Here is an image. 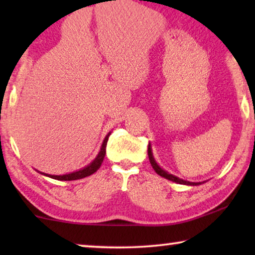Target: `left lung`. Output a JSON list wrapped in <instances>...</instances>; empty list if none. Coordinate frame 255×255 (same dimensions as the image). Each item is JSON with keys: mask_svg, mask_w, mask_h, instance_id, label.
Here are the masks:
<instances>
[{"mask_svg": "<svg viewBox=\"0 0 255 255\" xmlns=\"http://www.w3.org/2000/svg\"><path fill=\"white\" fill-rule=\"evenodd\" d=\"M147 153H148L149 162H151L153 169L155 170V173L158 174V175L165 177V179H167V180L173 181V182L180 183V184H190V186H197V184H200V183H195V182H188V181H184V180H182V179H179V177L174 176V175H172V174H168L167 172H165V170H163V169L160 168V167L158 166V163L155 162L154 158H153V154H152V151H151V146H149V145H148Z\"/></svg>", "mask_w": 255, "mask_h": 255, "instance_id": "8db88e82", "label": "left lung"}]
</instances>
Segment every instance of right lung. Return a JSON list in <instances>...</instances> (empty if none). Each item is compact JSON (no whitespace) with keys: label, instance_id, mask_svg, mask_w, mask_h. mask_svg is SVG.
Wrapping results in <instances>:
<instances>
[{"label":"right lung","instance_id":"add662e5","mask_svg":"<svg viewBox=\"0 0 255 255\" xmlns=\"http://www.w3.org/2000/svg\"><path fill=\"white\" fill-rule=\"evenodd\" d=\"M109 135H110V133L107 135L106 139H104V141H103V144H102V147H101V151L99 153V155L96 156L95 160H94V161L90 163V165L85 167V168H83V169H80V170H78V172H74V173H71V174H65V175H48V174H44V175L51 177V179L60 180V181L79 180V179H83V177H86V176L92 175V174L95 173L96 170L100 168L101 165H102L104 156H106V147H107L108 139H109Z\"/></svg>","mask_w":255,"mask_h":255}]
</instances>
